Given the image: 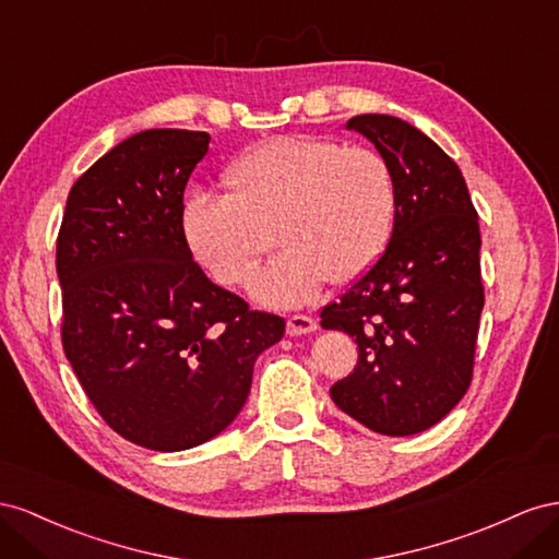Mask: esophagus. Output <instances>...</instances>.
Masks as SVG:
<instances>
[{
    "instance_id": "esophagus-1",
    "label": "esophagus",
    "mask_w": 559,
    "mask_h": 559,
    "mask_svg": "<svg viewBox=\"0 0 559 559\" xmlns=\"http://www.w3.org/2000/svg\"><path fill=\"white\" fill-rule=\"evenodd\" d=\"M318 328L316 318L307 316V313H295L288 318V334L290 337H297V334H307L313 332Z\"/></svg>"
}]
</instances>
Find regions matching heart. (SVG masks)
<instances>
[{"instance_id": "obj_1", "label": "heart", "mask_w": 559, "mask_h": 559, "mask_svg": "<svg viewBox=\"0 0 559 559\" xmlns=\"http://www.w3.org/2000/svg\"><path fill=\"white\" fill-rule=\"evenodd\" d=\"M227 187L229 194L201 189L187 199V241L215 281L243 285L274 233L285 250L252 281V293L274 305H299L323 278L356 281L391 238L393 170L370 147L266 140L229 166Z\"/></svg>"}]
</instances>
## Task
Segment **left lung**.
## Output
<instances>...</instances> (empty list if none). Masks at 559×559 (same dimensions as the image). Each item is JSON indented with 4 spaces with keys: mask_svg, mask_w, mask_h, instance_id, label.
Returning <instances> with one entry per match:
<instances>
[{
    "mask_svg": "<svg viewBox=\"0 0 559 559\" xmlns=\"http://www.w3.org/2000/svg\"><path fill=\"white\" fill-rule=\"evenodd\" d=\"M346 126L389 162L395 219L379 260L321 309L325 330L358 344L354 372L330 395L377 433H421L473 379L485 307L477 211L459 166L407 121L358 115Z\"/></svg>",
    "mask_w": 559,
    "mask_h": 559,
    "instance_id": "1",
    "label": "left lung"
}]
</instances>
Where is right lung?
<instances>
[{
  "label": "right lung",
  "mask_w": 559,
  "mask_h": 559,
  "mask_svg": "<svg viewBox=\"0 0 559 559\" xmlns=\"http://www.w3.org/2000/svg\"><path fill=\"white\" fill-rule=\"evenodd\" d=\"M209 142L182 129L119 142L72 185L56 241L60 340L79 384L111 430L154 452L225 430L254 358L285 332L191 260L182 199Z\"/></svg>",
  "instance_id": "add662e5"
}]
</instances>
